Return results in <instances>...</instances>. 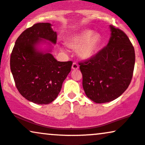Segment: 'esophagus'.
<instances>
[{
    "mask_svg": "<svg viewBox=\"0 0 145 145\" xmlns=\"http://www.w3.org/2000/svg\"><path fill=\"white\" fill-rule=\"evenodd\" d=\"M79 68V65L78 64V63L76 62H73L72 65V69L73 70H76Z\"/></svg>",
    "mask_w": 145,
    "mask_h": 145,
    "instance_id": "obj_1",
    "label": "esophagus"
}]
</instances>
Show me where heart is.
Here are the masks:
<instances>
[{
    "label": "heart",
    "mask_w": 145,
    "mask_h": 145,
    "mask_svg": "<svg viewBox=\"0 0 145 145\" xmlns=\"http://www.w3.org/2000/svg\"><path fill=\"white\" fill-rule=\"evenodd\" d=\"M65 43L74 50L79 49V55L83 58H89L100 48L101 38L99 35L93 33L92 30H85L70 36L66 39Z\"/></svg>",
    "instance_id": "heart-1"
}]
</instances>
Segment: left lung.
<instances>
[{
  "label": "left lung",
  "instance_id": "1",
  "mask_svg": "<svg viewBox=\"0 0 145 145\" xmlns=\"http://www.w3.org/2000/svg\"><path fill=\"white\" fill-rule=\"evenodd\" d=\"M107 46L95 56L79 62L83 88L96 103H108L123 93L132 81L135 52L126 34L113 25Z\"/></svg>",
  "mask_w": 145,
  "mask_h": 145
}]
</instances>
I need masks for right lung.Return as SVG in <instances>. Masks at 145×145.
<instances>
[{"instance_id":"add662e5","label":"right lung","mask_w":145,"mask_h":145,"mask_svg":"<svg viewBox=\"0 0 145 145\" xmlns=\"http://www.w3.org/2000/svg\"><path fill=\"white\" fill-rule=\"evenodd\" d=\"M41 39L56 42L57 34L51 24H35L19 36L11 54L10 67L20 94L34 103L47 105L58 96L72 62H58L49 53L37 52L35 45Z\"/></svg>"}]
</instances>
